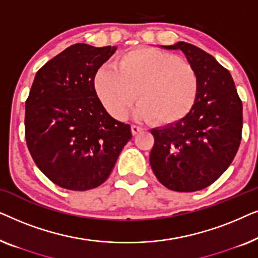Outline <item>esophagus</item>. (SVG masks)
<instances>
[{"label": "esophagus", "mask_w": 258, "mask_h": 258, "mask_svg": "<svg viewBox=\"0 0 258 258\" xmlns=\"http://www.w3.org/2000/svg\"><path fill=\"white\" fill-rule=\"evenodd\" d=\"M143 130V128L142 126H140V125H132V133H133V135H137V134L139 133H141Z\"/></svg>", "instance_id": "esophagus-1"}]
</instances>
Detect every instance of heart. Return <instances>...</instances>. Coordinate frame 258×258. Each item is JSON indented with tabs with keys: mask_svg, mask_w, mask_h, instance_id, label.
I'll use <instances>...</instances> for the list:
<instances>
[{
	"mask_svg": "<svg viewBox=\"0 0 258 258\" xmlns=\"http://www.w3.org/2000/svg\"><path fill=\"white\" fill-rule=\"evenodd\" d=\"M95 90L115 118L123 119L136 101L135 114L155 124H168L188 114L195 103L199 81L185 59L154 48L123 52L112 68L97 73Z\"/></svg>",
	"mask_w": 258,
	"mask_h": 258,
	"instance_id": "obj_1",
	"label": "heart"
}]
</instances>
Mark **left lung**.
<instances>
[{
  "instance_id": "1",
  "label": "left lung",
  "mask_w": 258,
  "mask_h": 258,
  "mask_svg": "<svg viewBox=\"0 0 258 258\" xmlns=\"http://www.w3.org/2000/svg\"><path fill=\"white\" fill-rule=\"evenodd\" d=\"M163 48L185 55L199 87L184 117L151 130L150 165L165 188L192 192L213 184L234 161L242 139V101L230 73L208 52L185 42Z\"/></svg>"
}]
</instances>
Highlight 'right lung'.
Wrapping results in <instances>:
<instances>
[{
	"mask_svg": "<svg viewBox=\"0 0 258 258\" xmlns=\"http://www.w3.org/2000/svg\"><path fill=\"white\" fill-rule=\"evenodd\" d=\"M116 49L73 44L35 76L26 101L27 146L37 168L61 188L101 185L133 137L129 124L108 114L94 86Z\"/></svg>",
	"mask_w": 258,
	"mask_h": 258,
	"instance_id": "add662e5",
	"label": "right lung"
}]
</instances>
